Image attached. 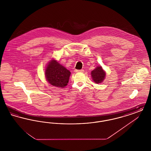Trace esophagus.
Listing matches in <instances>:
<instances>
[{
  "label": "esophagus",
  "instance_id": "obj_1",
  "mask_svg": "<svg viewBox=\"0 0 151 151\" xmlns=\"http://www.w3.org/2000/svg\"><path fill=\"white\" fill-rule=\"evenodd\" d=\"M84 71V70H75V72H83Z\"/></svg>",
  "mask_w": 151,
  "mask_h": 151
}]
</instances>
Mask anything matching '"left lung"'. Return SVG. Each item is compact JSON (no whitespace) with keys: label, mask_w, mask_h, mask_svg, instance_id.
Returning <instances> with one entry per match:
<instances>
[{"label":"left lung","mask_w":151,"mask_h":151,"mask_svg":"<svg viewBox=\"0 0 151 151\" xmlns=\"http://www.w3.org/2000/svg\"><path fill=\"white\" fill-rule=\"evenodd\" d=\"M106 73L101 66H97L91 72V76L94 83L99 84L102 83L105 78Z\"/></svg>","instance_id":"obj_1"}]
</instances>
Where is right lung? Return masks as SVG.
<instances>
[{
    "mask_svg": "<svg viewBox=\"0 0 151 151\" xmlns=\"http://www.w3.org/2000/svg\"><path fill=\"white\" fill-rule=\"evenodd\" d=\"M45 77L51 85L64 88L68 83L71 72L56 60L52 59L45 69Z\"/></svg>",
    "mask_w": 151,
    "mask_h": 151,
    "instance_id": "obj_1",
    "label": "right lung"
}]
</instances>
